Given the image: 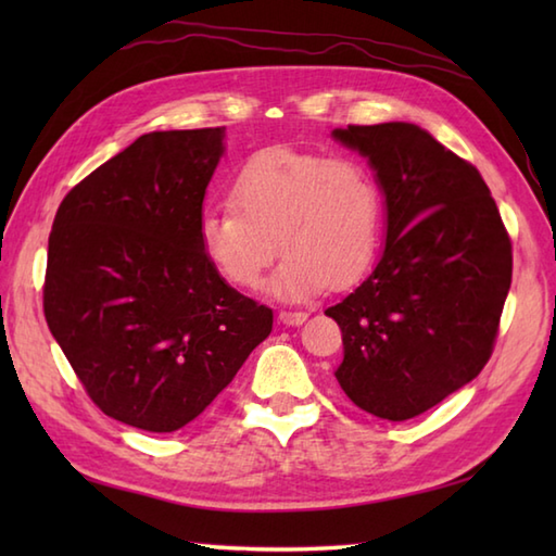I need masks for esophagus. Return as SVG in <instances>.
Here are the masks:
<instances>
[{
  "label": "esophagus",
  "mask_w": 556,
  "mask_h": 556,
  "mask_svg": "<svg viewBox=\"0 0 556 556\" xmlns=\"http://www.w3.org/2000/svg\"><path fill=\"white\" fill-rule=\"evenodd\" d=\"M305 320H308V313H305V311H281L279 313V323H285L289 327L303 325Z\"/></svg>",
  "instance_id": "1"
}]
</instances>
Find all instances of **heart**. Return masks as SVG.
Returning a JSON list of instances; mask_svg holds the SVG:
<instances>
[{"mask_svg":"<svg viewBox=\"0 0 556 556\" xmlns=\"http://www.w3.org/2000/svg\"><path fill=\"white\" fill-rule=\"evenodd\" d=\"M382 193L356 157L267 148L231 184V205L198 222L203 255L233 287L257 289L277 251L269 291L301 301L358 281L380 245Z\"/></svg>","mask_w":556,"mask_h":556,"instance_id":"obj_1","label":"heart"}]
</instances>
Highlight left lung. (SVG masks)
<instances>
[{"label": "left lung", "instance_id": "left-lung-1", "mask_svg": "<svg viewBox=\"0 0 556 556\" xmlns=\"http://www.w3.org/2000/svg\"><path fill=\"white\" fill-rule=\"evenodd\" d=\"M380 184L384 251L334 317V377L358 408L408 420L476 380L511 287V241L480 172L406 122L334 128Z\"/></svg>", "mask_w": 556, "mask_h": 556}]
</instances>
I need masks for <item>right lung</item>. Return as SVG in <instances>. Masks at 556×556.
Listing matches in <instances>:
<instances>
[{"label":"right lung","mask_w":556,"mask_h":556,"mask_svg":"<svg viewBox=\"0 0 556 556\" xmlns=\"http://www.w3.org/2000/svg\"><path fill=\"white\" fill-rule=\"evenodd\" d=\"M224 126L136 138L71 188L50 233L45 320L98 408L148 432L203 413L271 332V311L203 255Z\"/></svg>","instance_id":"add662e5"}]
</instances>
